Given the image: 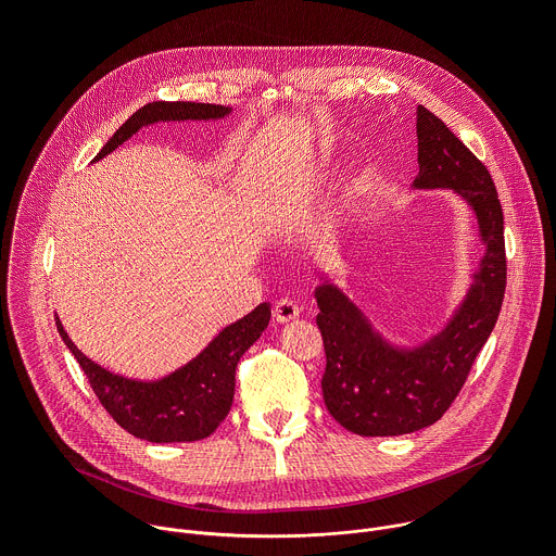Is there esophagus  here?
Returning <instances> with one entry per match:
<instances>
[{
    "label": "esophagus",
    "mask_w": 556,
    "mask_h": 556,
    "mask_svg": "<svg viewBox=\"0 0 556 556\" xmlns=\"http://www.w3.org/2000/svg\"><path fill=\"white\" fill-rule=\"evenodd\" d=\"M299 314H301V307H299L294 301H290V299H281V301H277L275 307H273V316H275L277 324L294 321Z\"/></svg>",
    "instance_id": "1"
}]
</instances>
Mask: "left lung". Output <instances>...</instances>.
I'll return each mask as SVG.
<instances>
[{"label": "left lung", "instance_id": "8db88e82", "mask_svg": "<svg viewBox=\"0 0 556 556\" xmlns=\"http://www.w3.org/2000/svg\"><path fill=\"white\" fill-rule=\"evenodd\" d=\"M414 189H451L478 219L484 253L448 321L416 345L387 339L367 314L319 273L316 326L324 334V401L332 418L365 438L405 435L438 422L489 341L506 290L504 213L489 169L427 108L416 112Z\"/></svg>", "mask_w": 556, "mask_h": 556}]
</instances>
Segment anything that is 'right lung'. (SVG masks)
I'll use <instances>...</instances> for the list:
<instances>
[{"label":"right lung","instance_id":"1","mask_svg":"<svg viewBox=\"0 0 556 556\" xmlns=\"http://www.w3.org/2000/svg\"><path fill=\"white\" fill-rule=\"evenodd\" d=\"M232 110L226 105L155 101L131 114L116 134L97 153L94 163L118 149L136 131L155 123L180 121H217ZM270 321V303H260L253 312L219 330V334L187 365L176 371L140 380L114 374L88 358L67 337L56 316V330L86 371L97 399L108 414L131 435L155 442H195L208 438L226 418L235 395V369L244 352L262 337Z\"/></svg>","mask_w":556,"mask_h":556}]
</instances>
